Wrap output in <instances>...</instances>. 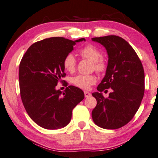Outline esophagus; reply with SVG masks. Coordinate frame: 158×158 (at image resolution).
<instances>
[{"label":"esophagus","mask_w":158,"mask_h":158,"mask_svg":"<svg viewBox=\"0 0 158 158\" xmlns=\"http://www.w3.org/2000/svg\"><path fill=\"white\" fill-rule=\"evenodd\" d=\"M84 96H85V97H86V98H89V97H91V94H90V93L88 92V91H84Z\"/></svg>","instance_id":"1"}]
</instances>
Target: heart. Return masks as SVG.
<instances>
[{"instance_id":"heart-1","label":"heart","mask_w":158,"mask_h":158,"mask_svg":"<svg viewBox=\"0 0 158 158\" xmlns=\"http://www.w3.org/2000/svg\"><path fill=\"white\" fill-rule=\"evenodd\" d=\"M80 53L82 56L94 62V68L98 73H102L107 69V62L102 58L101 52L93 45H86L81 49ZM63 66L68 72H72L76 67V59L72 53H69L63 60ZM96 77L94 75H77L73 78V84L80 89L89 90L92 85L96 83Z\"/></svg>"}]
</instances>
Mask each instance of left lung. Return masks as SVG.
<instances>
[{
	"mask_svg": "<svg viewBox=\"0 0 158 158\" xmlns=\"http://www.w3.org/2000/svg\"><path fill=\"white\" fill-rule=\"evenodd\" d=\"M91 39L106 48L108 56L98 92L92 94L97 101L92 118L101 128L119 129L131 121L141 105L145 91L143 67L133 48L121 37L110 35ZM110 88L112 92L106 99L101 92Z\"/></svg>",
	"mask_w": 158,
	"mask_h": 158,
	"instance_id": "left-lung-1",
	"label": "left lung"
}]
</instances>
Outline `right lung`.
<instances>
[{
    "label": "right lung",
    "instance_id": "add662e5",
    "mask_svg": "<svg viewBox=\"0 0 158 158\" xmlns=\"http://www.w3.org/2000/svg\"><path fill=\"white\" fill-rule=\"evenodd\" d=\"M83 41L86 39H46L32 44L22 57L19 68L22 101L30 118L44 129L67 126L72 110L84 98L83 91L76 86H69L63 93L56 89L66 75L64 57Z\"/></svg>",
    "mask_w": 158,
    "mask_h": 158
}]
</instances>
